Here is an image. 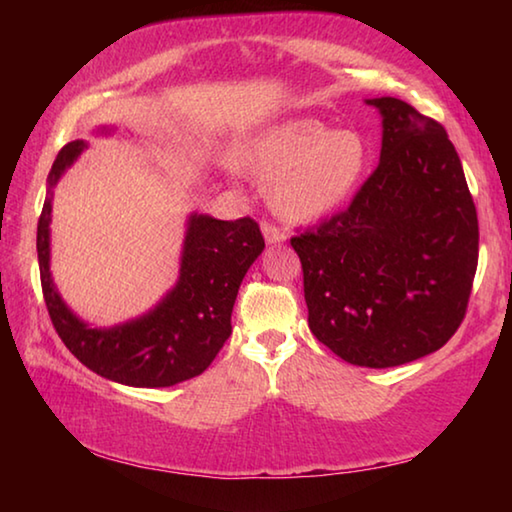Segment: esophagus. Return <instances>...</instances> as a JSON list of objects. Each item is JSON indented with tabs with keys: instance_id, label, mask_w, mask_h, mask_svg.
Instances as JSON below:
<instances>
[{
	"instance_id": "34e87169",
	"label": "esophagus",
	"mask_w": 512,
	"mask_h": 512,
	"mask_svg": "<svg viewBox=\"0 0 512 512\" xmlns=\"http://www.w3.org/2000/svg\"><path fill=\"white\" fill-rule=\"evenodd\" d=\"M262 232H264L266 244H282V241L287 239V232H284L280 225L273 223V221H264L262 223Z\"/></svg>"
}]
</instances>
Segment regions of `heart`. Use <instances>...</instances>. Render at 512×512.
<instances>
[{"label":"heart","instance_id":"1","mask_svg":"<svg viewBox=\"0 0 512 512\" xmlns=\"http://www.w3.org/2000/svg\"><path fill=\"white\" fill-rule=\"evenodd\" d=\"M370 149L359 133H336L318 119L280 121L257 137L246 162L273 203L291 219H316L352 196L368 169Z\"/></svg>","mask_w":512,"mask_h":512}]
</instances>
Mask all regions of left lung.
<instances>
[{
  "label": "left lung",
  "instance_id": "obj_1",
  "mask_svg": "<svg viewBox=\"0 0 512 512\" xmlns=\"http://www.w3.org/2000/svg\"><path fill=\"white\" fill-rule=\"evenodd\" d=\"M381 158L345 210L291 237L309 329L352 366L393 368L461 327L479 262V219L454 144L393 97Z\"/></svg>",
  "mask_w": 512,
  "mask_h": 512
}]
</instances>
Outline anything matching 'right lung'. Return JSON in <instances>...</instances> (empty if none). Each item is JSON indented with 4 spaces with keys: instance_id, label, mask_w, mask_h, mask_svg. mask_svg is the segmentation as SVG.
I'll use <instances>...</instances> for the list:
<instances>
[{
    "instance_id": "obj_1",
    "label": "right lung",
    "mask_w": 512,
    "mask_h": 512,
    "mask_svg": "<svg viewBox=\"0 0 512 512\" xmlns=\"http://www.w3.org/2000/svg\"><path fill=\"white\" fill-rule=\"evenodd\" d=\"M85 149L65 144L49 171V192L38 221L40 284L51 323L67 350L97 375L126 386L162 388L198 377L232 334L230 316L250 264L264 250L255 219H189L178 284L158 307L133 323L92 329L60 300L49 273L51 187Z\"/></svg>"
}]
</instances>
